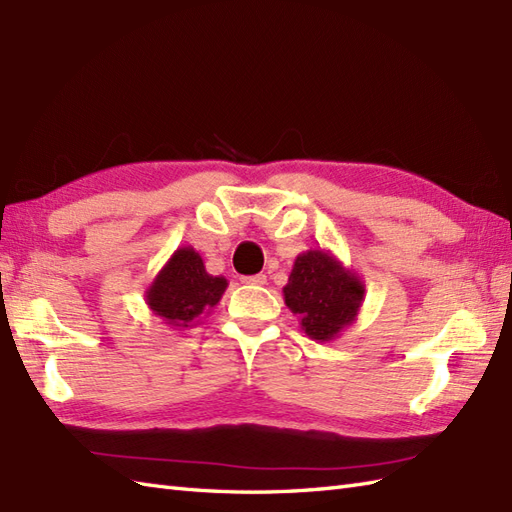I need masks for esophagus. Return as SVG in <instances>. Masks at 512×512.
I'll list each match as a JSON object with an SVG mask.
<instances>
[{"mask_svg":"<svg viewBox=\"0 0 512 512\" xmlns=\"http://www.w3.org/2000/svg\"><path fill=\"white\" fill-rule=\"evenodd\" d=\"M241 282H243V284H256V286H263V284H267V276H265V273H256V276H243V278H241Z\"/></svg>","mask_w":512,"mask_h":512,"instance_id":"esophagus-1","label":"esophagus"}]
</instances>
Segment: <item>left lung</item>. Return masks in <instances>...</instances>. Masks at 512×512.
<instances>
[{"label":"left lung","mask_w":512,"mask_h":512,"mask_svg":"<svg viewBox=\"0 0 512 512\" xmlns=\"http://www.w3.org/2000/svg\"><path fill=\"white\" fill-rule=\"evenodd\" d=\"M282 293L306 336L330 343L356 321L365 299V282L332 252L319 247L295 258Z\"/></svg>","instance_id":"obj_1"}]
</instances>
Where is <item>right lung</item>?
I'll list each match as a JSON object with an SVG mask.
<instances>
[{"instance_id": "right-lung-1", "label": "right lung", "mask_w": 512, "mask_h": 512, "mask_svg": "<svg viewBox=\"0 0 512 512\" xmlns=\"http://www.w3.org/2000/svg\"><path fill=\"white\" fill-rule=\"evenodd\" d=\"M228 289L223 276H210L204 260L191 245L178 247L152 284L145 289V304L173 330H189L210 315Z\"/></svg>"}]
</instances>
